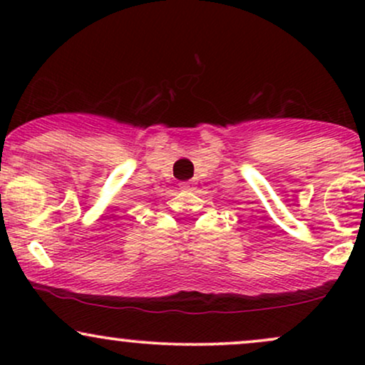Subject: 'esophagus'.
<instances>
[{"label": "esophagus", "mask_w": 365, "mask_h": 365, "mask_svg": "<svg viewBox=\"0 0 365 365\" xmlns=\"http://www.w3.org/2000/svg\"><path fill=\"white\" fill-rule=\"evenodd\" d=\"M180 188H182V190H192V188H194V183H192V182H182V183H180Z\"/></svg>", "instance_id": "obj_1"}]
</instances>
